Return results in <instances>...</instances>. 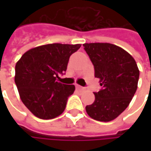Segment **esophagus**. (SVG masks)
Returning <instances> with one entry per match:
<instances>
[{"label": "esophagus", "instance_id": "34e87169", "mask_svg": "<svg viewBox=\"0 0 151 151\" xmlns=\"http://www.w3.org/2000/svg\"><path fill=\"white\" fill-rule=\"evenodd\" d=\"M76 88H77V89L80 91H82L85 89L83 86H79V85H76Z\"/></svg>", "mask_w": 151, "mask_h": 151}]
</instances>
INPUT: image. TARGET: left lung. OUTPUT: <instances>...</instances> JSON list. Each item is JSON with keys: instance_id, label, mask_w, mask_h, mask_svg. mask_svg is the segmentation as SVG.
<instances>
[{"instance_id": "1", "label": "left lung", "mask_w": 151, "mask_h": 151, "mask_svg": "<svg viewBox=\"0 0 151 151\" xmlns=\"http://www.w3.org/2000/svg\"><path fill=\"white\" fill-rule=\"evenodd\" d=\"M83 46L101 86L94 92L95 101L86 107V111L91 119L109 122L129 106L137 90L139 70L134 59L119 46L107 43Z\"/></svg>"}]
</instances>
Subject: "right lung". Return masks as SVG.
Instances as JSON below:
<instances>
[{"label":"right lung","mask_w":151,"mask_h":151,"mask_svg":"<svg viewBox=\"0 0 151 151\" xmlns=\"http://www.w3.org/2000/svg\"><path fill=\"white\" fill-rule=\"evenodd\" d=\"M81 44H51L27 51L15 67V83L21 100L31 113L42 119L60 116L66 107L74 85L58 82L66 71L69 59Z\"/></svg>","instance_id":"right-lung-1"}]
</instances>
